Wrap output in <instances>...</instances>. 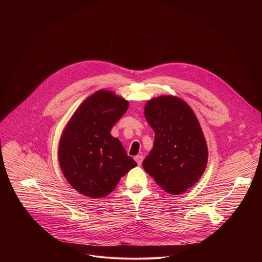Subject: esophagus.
Segmentation results:
<instances>
[{
  "label": "esophagus",
  "mask_w": 262,
  "mask_h": 262,
  "mask_svg": "<svg viewBox=\"0 0 262 262\" xmlns=\"http://www.w3.org/2000/svg\"><path fill=\"white\" fill-rule=\"evenodd\" d=\"M135 160H136V162H137V164L140 166L141 164H142V162H143V160H144V157L143 156H137L136 158H135Z\"/></svg>",
  "instance_id": "34e87169"
}]
</instances>
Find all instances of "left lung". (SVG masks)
Wrapping results in <instances>:
<instances>
[{
  "instance_id": "left-lung-1",
  "label": "left lung",
  "mask_w": 262,
  "mask_h": 262,
  "mask_svg": "<svg viewBox=\"0 0 262 262\" xmlns=\"http://www.w3.org/2000/svg\"><path fill=\"white\" fill-rule=\"evenodd\" d=\"M147 122L156 133L144 170L163 190L179 195L193 186L207 164V146L192 108L182 99L161 96L145 106Z\"/></svg>"
}]
</instances>
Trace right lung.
Listing matches in <instances>:
<instances>
[{"label":"right lung","instance_id":"obj_1","mask_svg":"<svg viewBox=\"0 0 262 262\" xmlns=\"http://www.w3.org/2000/svg\"><path fill=\"white\" fill-rule=\"evenodd\" d=\"M128 102L100 90L88 97L69 120L59 145L62 172L73 189L91 197L108 195L137 163L111 129Z\"/></svg>","mask_w":262,"mask_h":262}]
</instances>
